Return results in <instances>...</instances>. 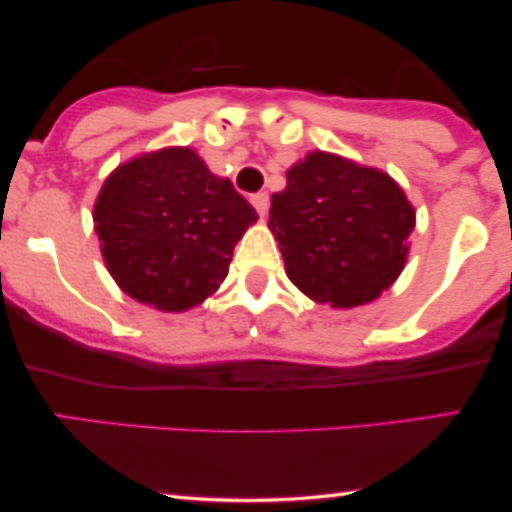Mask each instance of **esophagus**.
Wrapping results in <instances>:
<instances>
[{
    "mask_svg": "<svg viewBox=\"0 0 512 512\" xmlns=\"http://www.w3.org/2000/svg\"><path fill=\"white\" fill-rule=\"evenodd\" d=\"M250 202H252V207L257 209V214H260V216L267 214V209H269V195H267V192H257V195L250 197Z\"/></svg>",
    "mask_w": 512,
    "mask_h": 512,
    "instance_id": "esophagus-1",
    "label": "esophagus"
}]
</instances>
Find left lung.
Here are the masks:
<instances>
[{"label":"left lung","mask_w":512,"mask_h":512,"mask_svg":"<svg viewBox=\"0 0 512 512\" xmlns=\"http://www.w3.org/2000/svg\"><path fill=\"white\" fill-rule=\"evenodd\" d=\"M414 223L390 175L325 151L289 168L269 209L289 279L332 308L366 305L395 284Z\"/></svg>","instance_id":"left-lung-1"}]
</instances>
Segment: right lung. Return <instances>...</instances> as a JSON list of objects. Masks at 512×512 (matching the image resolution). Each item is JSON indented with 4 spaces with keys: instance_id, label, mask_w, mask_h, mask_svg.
I'll return each mask as SVG.
<instances>
[{
    "instance_id": "right-lung-1",
    "label": "right lung",
    "mask_w": 512,
    "mask_h": 512,
    "mask_svg": "<svg viewBox=\"0 0 512 512\" xmlns=\"http://www.w3.org/2000/svg\"><path fill=\"white\" fill-rule=\"evenodd\" d=\"M93 221L117 286L134 301L180 313L219 289L257 211L195 151L173 146L117 166Z\"/></svg>"
}]
</instances>
